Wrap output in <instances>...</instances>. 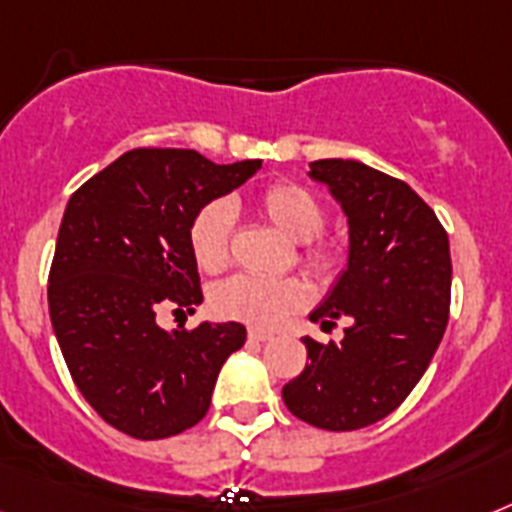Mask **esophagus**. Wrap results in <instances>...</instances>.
Returning <instances> with one entry per match:
<instances>
[{
  "label": "esophagus",
  "instance_id": "1",
  "mask_svg": "<svg viewBox=\"0 0 512 512\" xmlns=\"http://www.w3.org/2000/svg\"><path fill=\"white\" fill-rule=\"evenodd\" d=\"M273 338V333L270 330H260V328H252L249 330V341H257V343H265Z\"/></svg>",
  "mask_w": 512,
  "mask_h": 512
}]
</instances>
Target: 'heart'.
I'll use <instances>...</instances> for the list:
<instances>
[{"mask_svg": "<svg viewBox=\"0 0 512 512\" xmlns=\"http://www.w3.org/2000/svg\"><path fill=\"white\" fill-rule=\"evenodd\" d=\"M257 210L286 239L302 244L299 260L317 278L336 276L341 257L333 244L317 236L325 229V210L317 197L299 184L278 182L257 195ZM234 208L226 200H213L197 210L190 223V249L195 263L205 273H218L229 263ZM307 299V289L296 278L231 276L210 291V309L223 320H239L257 328H273L299 309Z\"/></svg>", "mask_w": 512, "mask_h": 512, "instance_id": "b5f03b06", "label": "heart"}]
</instances>
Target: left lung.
<instances>
[{
	"instance_id": "8db88e82",
	"label": "left lung",
	"mask_w": 512,
	"mask_h": 512,
	"mask_svg": "<svg viewBox=\"0 0 512 512\" xmlns=\"http://www.w3.org/2000/svg\"><path fill=\"white\" fill-rule=\"evenodd\" d=\"M309 176L325 184L349 223V260L309 315L341 343L304 336L309 364L283 385L286 409L330 432L393 414L427 372L450 312V244L435 210L409 184L367 163L322 158Z\"/></svg>"
}]
</instances>
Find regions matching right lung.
Wrapping results in <instances>:
<instances>
[{
  "mask_svg": "<svg viewBox=\"0 0 512 512\" xmlns=\"http://www.w3.org/2000/svg\"><path fill=\"white\" fill-rule=\"evenodd\" d=\"M263 161L213 163L197 150L137 148L70 197L49 273V315L77 390L103 422L137 440L195 427L239 322L163 330L156 312L203 302L190 223Z\"/></svg>",
  "mask_w": 512,
  "mask_h": 512,
  "instance_id": "1",
  "label": "right lung"
}]
</instances>
